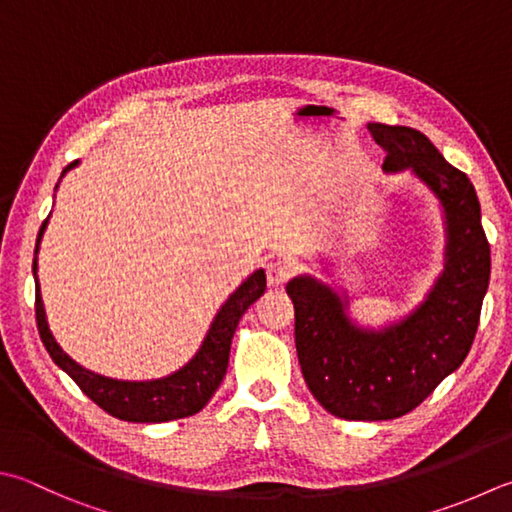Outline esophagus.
I'll list each match as a JSON object with an SVG mask.
<instances>
[{
    "instance_id": "34e87169",
    "label": "esophagus",
    "mask_w": 512,
    "mask_h": 512,
    "mask_svg": "<svg viewBox=\"0 0 512 512\" xmlns=\"http://www.w3.org/2000/svg\"><path fill=\"white\" fill-rule=\"evenodd\" d=\"M292 276V265L283 263V260H274V263L267 265V285L269 287H281L289 281Z\"/></svg>"
}]
</instances>
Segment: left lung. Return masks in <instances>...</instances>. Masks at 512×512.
<instances>
[{
    "label": "left lung",
    "instance_id": "left-lung-1",
    "mask_svg": "<svg viewBox=\"0 0 512 512\" xmlns=\"http://www.w3.org/2000/svg\"><path fill=\"white\" fill-rule=\"evenodd\" d=\"M368 131L388 151V176L408 171L437 198L446 247L426 298L381 327L354 321L343 287L312 274L287 283L303 379L327 412L347 421L397 419L430 397L468 356L490 278V245L466 173L417 129L370 122Z\"/></svg>",
    "mask_w": 512,
    "mask_h": 512
}]
</instances>
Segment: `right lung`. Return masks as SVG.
I'll list each match as a JSON object with an SVG mask.
<instances>
[{"label": "right lung", "mask_w": 512, "mask_h": 512, "mask_svg": "<svg viewBox=\"0 0 512 512\" xmlns=\"http://www.w3.org/2000/svg\"><path fill=\"white\" fill-rule=\"evenodd\" d=\"M75 165L77 162H71V165L62 171L60 180L66 176V171H71ZM57 187H60V182H57L55 189ZM48 218L42 223L40 234H37L33 258L35 318L42 343L46 347V352L51 354L57 368L69 374L71 379L80 385V390L86 397L98 403V406L109 412L111 417L122 421L162 423L191 417V414L205 408L209 399L214 397V392L218 390V385L223 383V376L229 365L231 339H234L238 321L247 312V307L256 303L265 292L267 278L263 269H256L254 274H249L245 281L234 289V294H229L227 301L220 305L214 321H211L198 352L191 356L180 370L167 376H160V379L147 381L111 379V376L91 372L82 368L77 361H73L71 356L62 350L60 343L55 341L51 327H48L42 289L40 281H37V254H40V243L44 238Z\"/></svg>", "instance_id": "1"}]
</instances>
